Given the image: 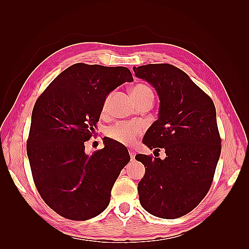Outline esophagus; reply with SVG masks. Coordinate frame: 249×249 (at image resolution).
Instances as JSON below:
<instances>
[{"mask_svg": "<svg viewBox=\"0 0 249 249\" xmlns=\"http://www.w3.org/2000/svg\"><path fill=\"white\" fill-rule=\"evenodd\" d=\"M135 155H136V154H135V153L133 152V150H130V156H131V159H132V160L135 159Z\"/></svg>", "mask_w": 249, "mask_h": 249, "instance_id": "1", "label": "esophagus"}]
</instances>
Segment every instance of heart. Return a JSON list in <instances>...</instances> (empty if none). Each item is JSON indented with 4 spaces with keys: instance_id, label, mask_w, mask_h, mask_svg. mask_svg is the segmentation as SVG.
Listing matches in <instances>:
<instances>
[{
    "instance_id": "1",
    "label": "heart",
    "mask_w": 249,
    "mask_h": 249,
    "mask_svg": "<svg viewBox=\"0 0 249 249\" xmlns=\"http://www.w3.org/2000/svg\"><path fill=\"white\" fill-rule=\"evenodd\" d=\"M132 94L134 99H140V97L146 95H154L153 90L145 84H138L132 90ZM110 101V95L105 99L103 103V112H106ZM143 127L139 124L133 123H117L114 125L110 126L108 129V136L119 143H123L125 145L133 144L137 137L142 134Z\"/></svg>"
}]
</instances>
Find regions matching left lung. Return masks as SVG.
<instances>
[{
    "instance_id": "1",
    "label": "left lung",
    "mask_w": 249,
    "mask_h": 249,
    "mask_svg": "<svg viewBox=\"0 0 249 249\" xmlns=\"http://www.w3.org/2000/svg\"><path fill=\"white\" fill-rule=\"evenodd\" d=\"M160 99L159 117L143 143L166 158L138 154L145 167L138 184L141 206L149 214L175 219L198 206L213 183L221 153L216 109L212 99L182 70L168 63L133 67Z\"/></svg>"
}]
</instances>
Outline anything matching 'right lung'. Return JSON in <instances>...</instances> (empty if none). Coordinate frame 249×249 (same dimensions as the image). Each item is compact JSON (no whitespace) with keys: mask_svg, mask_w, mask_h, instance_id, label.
<instances>
[{"mask_svg":"<svg viewBox=\"0 0 249 249\" xmlns=\"http://www.w3.org/2000/svg\"><path fill=\"white\" fill-rule=\"evenodd\" d=\"M129 69L76 63L56 77L32 111L27 154L34 184L44 202L71 220L101 214L131 157L124 145L105 137L104 148L85 153L95 134L106 96L124 82Z\"/></svg>","mask_w":249,"mask_h":249,"instance_id":"add662e5","label":"right lung"}]
</instances>
